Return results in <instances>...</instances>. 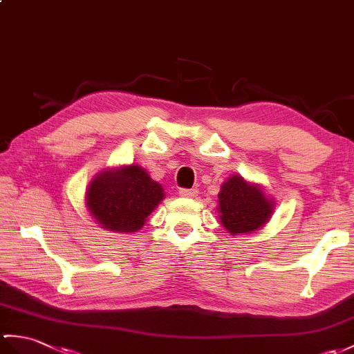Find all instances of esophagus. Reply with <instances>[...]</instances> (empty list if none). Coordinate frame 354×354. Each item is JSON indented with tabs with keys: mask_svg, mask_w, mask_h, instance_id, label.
<instances>
[{
	"mask_svg": "<svg viewBox=\"0 0 354 354\" xmlns=\"http://www.w3.org/2000/svg\"><path fill=\"white\" fill-rule=\"evenodd\" d=\"M179 196H183V197H196L197 196V190H196V188H180Z\"/></svg>",
	"mask_w": 354,
	"mask_h": 354,
	"instance_id": "esophagus-1",
	"label": "esophagus"
}]
</instances>
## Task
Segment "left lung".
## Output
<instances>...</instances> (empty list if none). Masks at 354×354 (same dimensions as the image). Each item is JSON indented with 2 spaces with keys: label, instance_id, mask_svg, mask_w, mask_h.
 Instances as JSON below:
<instances>
[{
  "label": "left lung",
  "instance_id": "obj_1",
  "mask_svg": "<svg viewBox=\"0 0 354 354\" xmlns=\"http://www.w3.org/2000/svg\"><path fill=\"white\" fill-rule=\"evenodd\" d=\"M273 208V199L240 175L229 178L218 193V217L231 235L258 231L270 220Z\"/></svg>",
  "mask_w": 354,
  "mask_h": 354
}]
</instances>
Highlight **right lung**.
<instances>
[{"label":"right lung","instance_id":"add662e5","mask_svg":"<svg viewBox=\"0 0 354 354\" xmlns=\"http://www.w3.org/2000/svg\"><path fill=\"white\" fill-rule=\"evenodd\" d=\"M162 199L161 184L136 164L100 171L86 192L88 212L113 232L140 231Z\"/></svg>","mask_w":354,"mask_h":354}]
</instances>
